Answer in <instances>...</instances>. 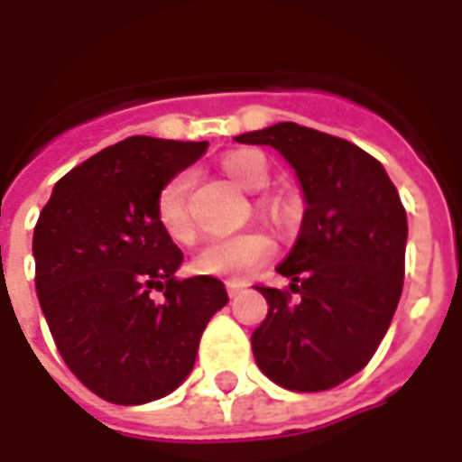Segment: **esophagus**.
<instances>
[{
    "instance_id": "esophagus-1",
    "label": "esophagus",
    "mask_w": 462,
    "mask_h": 462,
    "mask_svg": "<svg viewBox=\"0 0 462 462\" xmlns=\"http://www.w3.org/2000/svg\"><path fill=\"white\" fill-rule=\"evenodd\" d=\"M245 287H247L245 282H227V294H230V297H237Z\"/></svg>"
}]
</instances>
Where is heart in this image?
Listing matches in <instances>:
<instances>
[{"label": "heart", "mask_w": 462, "mask_h": 462, "mask_svg": "<svg viewBox=\"0 0 462 462\" xmlns=\"http://www.w3.org/2000/svg\"><path fill=\"white\" fill-rule=\"evenodd\" d=\"M222 171L235 185L242 190L260 192L267 180V161L257 151H237L222 161ZM190 172H178L165 182L155 198V217L161 222L162 232L172 242H192L195 227H192L190 210H188V192H190ZM270 210V208H267ZM272 254V240L264 232H245L227 240H212L202 247L195 260L192 270L220 280L242 282L250 277L252 272L260 267L262 262Z\"/></svg>", "instance_id": "obj_1"}]
</instances>
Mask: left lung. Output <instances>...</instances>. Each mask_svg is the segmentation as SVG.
Masks as SVG:
<instances>
[{"label":"left lung","instance_id":"obj_1","mask_svg":"<svg viewBox=\"0 0 462 462\" xmlns=\"http://www.w3.org/2000/svg\"><path fill=\"white\" fill-rule=\"evenodd\" d=\"M235 141L272 145L307 205L297 242L277 267L300 300L257 287L270 310L252 331L254 361L290 391L339 386L376 354L401 300L408 222L398 190L366 151L300 123Z\"/></svg>","mask_w":462,"mask_h":462}]
</instances>
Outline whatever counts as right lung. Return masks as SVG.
<instances>
[{"label": "right lung", "mask_w": 462, "mask_h": 462, "mask_svg": "<svg viewBox=\"0 0 462 462\" xmlns=\"http://www.w3.org/2000/svg\"><path fill=\"white\" fill-rule=\"evenodd\" d=\"M205 151V141L125 138L66 172L36 222V294L56 348L86 388L118 406L180 386L227 304L215 277L175 280L182 252L155 217L162 185Z\"/></svg>", "instance_id": "1"}]
</instances>
